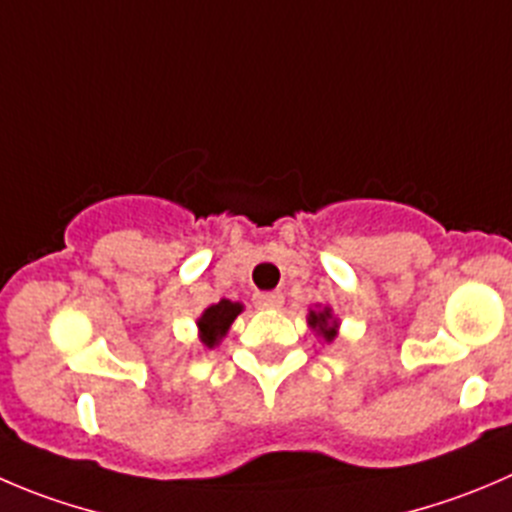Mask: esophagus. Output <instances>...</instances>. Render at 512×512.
<instances>
[{
    "label": "esophagus",
    "instance_id": "1",
    "mask_svg": "<svg viewBox=\"0 0 512 512\" xmlns=\"http://www.w3.org/2000/svg\"><path fill=\"white\" fill-rule=\"evenodd\" d=\"M284 304V294L281 291H264V294H256V306L259 309H279Z\"/></svg>",
    "mask_w": 512,
    "mask_h": 512
}]
</instances>
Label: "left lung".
Masks as SVG:
<instances>
[{"mask_svg":"<svg viewBox=\"0 0 512 512\" xmlns=\"http://www.w3.org/2000/svg\"><path fill=\"white\" fill-rule=\"evenodd\" d=\"M309 326L314 329L319 337H324V342H334L337 339V329H339V321L334 319L332 309L324 306V309H311L309 311Z\"/></svg>","mask_w":512,"mask_h":512,"instance_id":"obj_1","label":"left lung"}]
</instances>
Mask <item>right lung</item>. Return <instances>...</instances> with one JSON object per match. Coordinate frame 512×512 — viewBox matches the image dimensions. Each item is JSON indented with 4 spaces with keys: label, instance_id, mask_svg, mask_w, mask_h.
<instances>
[{
    "label": "right lung",
    "instance_id": "obj_1",
    "mask_svg": "<svg viewBox=\"0 0 512 512\" xmlns=\"http://www.w3.org/2000/svg\"><path fill=\"white\" fill-rule=\"evenodd\" d=\"M241 311H243V304H238V301H228V299H221L218 304L208 306V309L201 314V319H198V337H201V342L206 344L208 349L216 347V344L226 337L233 319H236Z\"/></svg>",
    "mask_w": 512,
    "mask_h": 512
}]
</instances>
